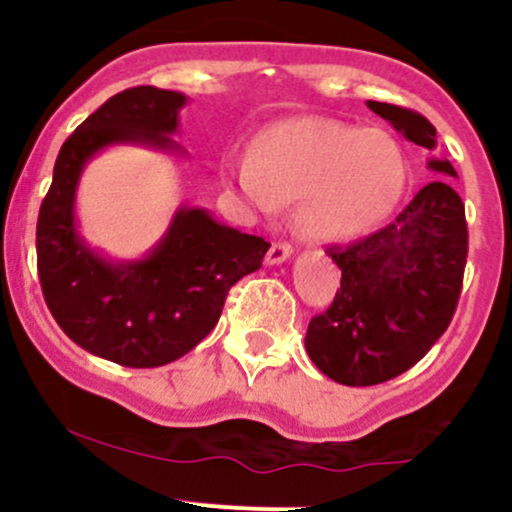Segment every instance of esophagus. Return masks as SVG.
I'll list each match as a JSON object with an SVG mask.
<instances>
[{"instance_id":"esophagus-1","label":"esophagus","mask_w":512,"mask_h":512,"mask_svg":"<svg viewBox=\"0 0 512 512\" xmlns=\"http://www.w3.org/2000/svg\"><path fill=\"white\" fill-rule=\"evenodd\" d=\"M293 248L289 243H274L267 252V264H281L284 260H289Z\"/></svg>"}]
</instances>
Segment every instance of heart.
I'll return each mask as SVG.
<instances>
[{"mask_svg":"<svg viewBox=\"0 0 512 512\" xmlns=\"http://www.w3.org/2000/svg\"><path fill=\"white\" fill-rule=\"evenodd\" d=\"M404 178V151L390 132L322 115L274 122L252 154L226 168L228 185L264 214L298 199L301 228L325 240L378 226L402 195Z\"/></svg>","mask_w":512,"mask_h":512,"instance_id":"b5f03b06","label":"heart"}]
</instances>
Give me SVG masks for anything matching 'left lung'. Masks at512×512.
I'll return each instance as SVG.
<instances>
[{
    "instance_id": "1",
    "label": "left lung",
    "mask_w": 512,
    "mask_h": 512,
    "mask_svg": "<svg viewBox=\"0 0 512 512\" xmlns=\"http://www.w3.org/2000/svg\"><path fill=\"white\" fill-rule=\"evenodd\" d=\"M368 108L404 139L436 149V127L421 113L378 101ZM428 168L457 178L450 161L433 158ZM467 240L462 199L438 178L380 231L346 248H327L342 269V286L330 308L310 320V361L351 387L385 383L419 363L455 315Z\"/></svg>"
}]
</instances>
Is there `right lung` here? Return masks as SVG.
I'll return each mask as SVG.
<instances>
[{
    "instance_id": "right-lung-1",
    "label": "right lung",
    "mask_w": 512,
    "mask_h": 512,
    "mask_svg": "<svg viewBox=\"0 0 512 512\" xmlns=\"http://www.w3.org/2000/svg\"><path fill=\"white\" fill-rule=\"evenodd\" d=\"M187 98L134 86L108 98L62 144L40 204L35 248L45 303L62 332L88 354L127 368H158L214 330L228 291L257 272L269 243L180 207L144 260L108 262L76 231L74 199L88 158L113 144L178 151L170 139Z\"/></svg>"
}]
</instances>
